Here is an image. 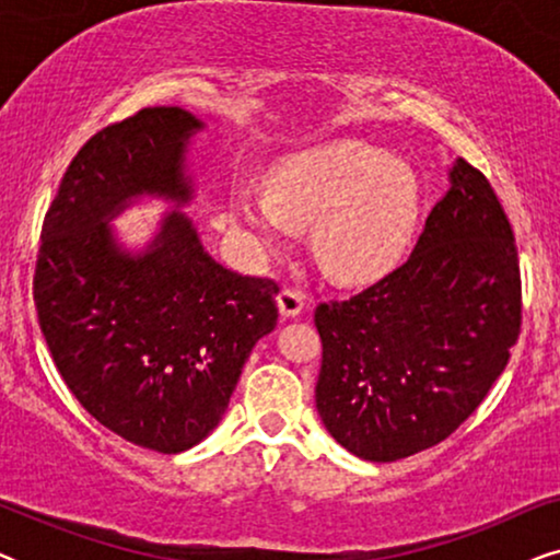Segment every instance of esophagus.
I'll use <instances>...</instances> for the list:
<instances>
[{"label": "esophagus", "mask_w": 560, "mask_h": 560, "mask_svg": "<svg viewBox=\"0 0 560 560\" xmlns=\"http://www.w3.org/2000/svg\"><path fill=\"white\" fill-rule=\"evenodd\" d=\"M303 295L295 293V290H282L278 295V308L282 318H295L303 313Z\"/></svg>", "instance_id": "1"}]
</instances>
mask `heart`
Segmentation results:
<instances>
[{"mask_svg": "<svg viewBox=\"0 0 560 560\" xmlns=\"http://www.w3.org/2000/svg\"><path fill=\"white\" fill-rule=\"evenodd\" d=\"M423 183L405 158L339 140L282 158L267 173L265 196L236 188L229 221L252 242L280 244L288 224H313L316 255L334 278L385 272L416 232Z\"/></svg>", "mask_w": 560, "mask_h": 560, "instance_id": "heart-1", "label": "heart"}]
</instances>
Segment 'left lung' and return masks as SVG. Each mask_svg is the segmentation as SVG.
<instances>
[{"label":"left lung","instance_id":"8db88e82","mask_svg":"<svg viewBox=\"0 0 560 560\" xmlns=\"http://www.w3.org/2000/svg\"><path fill=\"white\" fill-rule=\"evenodd\" d=\"M316 408L364 462H397L448 439L485 400L520 334L510 221L462 158L408 262L343 303H320Z\"/></svg>","mask_w":560,"mask_h":560}]
</instances>
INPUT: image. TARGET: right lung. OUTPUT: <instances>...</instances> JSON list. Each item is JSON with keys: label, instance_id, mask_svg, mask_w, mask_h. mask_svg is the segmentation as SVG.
Instances as JSON below:
<instances>
[{"label": "right lung", "instance_id": "1", "mask_svg": "<svg viewBox=\"0 0 560 560\" xmlns=\"http://www.w3.org/2000/svg\"><path fill=\"white\" fill-rule=\"evenodd\" d=\"M206 125L152 106L79 150L43 224L37 324L68 389L135 446L180 454L221 423L255 343L278 326V285L203 247L190 144ZM171 212L144 243L110 221L137 202Z\"/></svg>", "mask_w": 560, "mask_h": 560}]
</instances>
